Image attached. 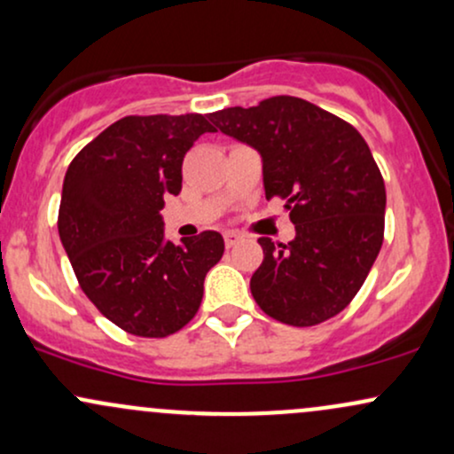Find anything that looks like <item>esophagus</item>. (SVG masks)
I'll list each match as a JSON object with an SVG mask.
<instances>
[{
    "instance_id": "34e87169",
    "label": "esophagus",
    "mask_w": 454,
    "mask_h": 454,
    "mask_svg": "<svg viewBox=\"0 0 454 454\" xmlns=\"http://www.w3.org/2000/svg\"><path fill=\"white\" fill-rule=\"evenodd\" d=\"M239 241H241V234L239 232H234V231L223 232V243H226V247H232V245H237Z\"/></svg>"
}]
</instances>
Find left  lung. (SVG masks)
Wrapping results in <instances>:
<instances>
[{
  "label": "left lung",
  "instance_id": "obj_1",
  "mask_svg": "<svg viewBox=\"0 0 454 454\" xmlns=\"http://www.w3.org/2000/svg\"><path fill=\"white\" fill-rule=\"evenodd\" d=\"M215 129L262 158L267 198L294 223L290 243L260 237L264 260L249 288L264 314L314 326L346 309L376 262L387 190L372 151L350 123L293 96L211 113Z\"/></svg>",
  "mask_w": 454,
  "mask_h": 454
}]
</instances>
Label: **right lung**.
Instances as JSON below:
<instances>
[{
	"label": "right lung",
	"instance_id": "obj_1",
	"mask_svg": "<svg viewBox=\"0 0 454 454\" xmlns=\"http://www.w3.org/2000/svg\"><path fill=\"white\" fill-rule=\"evenodd\" d=\"M213 126L205 114L119 119L67 166L59 239L87 299L113 325L138 337H166L196 316L205 278L223 239L205 231L164 237V198L181 192V164Z\"/></svg>",
	"mask_w": 454,
	"mask_h": 454
}]
</instances>
